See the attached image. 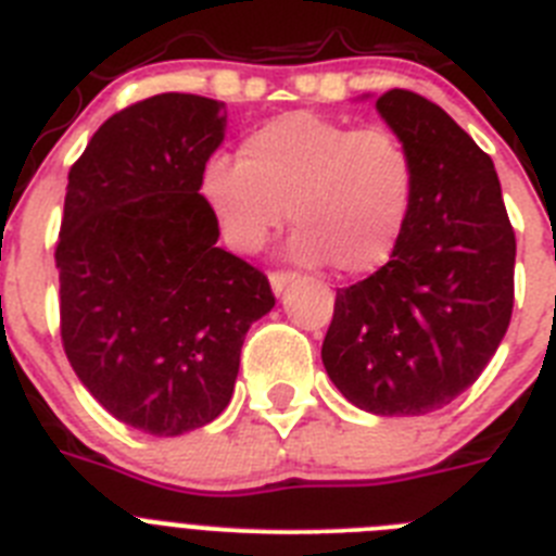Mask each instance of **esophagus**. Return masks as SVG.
I'll use <instances>...</instances> for the list:
<instances>
[{
	"label": "esophagus",
	"mask_w": 556,
	"mask_h": 556,
	"mask_svg": "<svg viewBox=\"0 0 556 556\" xmlns=\"http://www.w3.org/2000/svg\"><path fill=\"white\" fill-rule=\"evenodd\" d=\"M292 281H294V273H283V269L281 273H269V287H273L275 294H281Z\"/></svg>",
	"instance_id": "esophagus-1"
}]
</instances>
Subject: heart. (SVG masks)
Here are the masks:
<instances>
[{
  "label": "heart",
  "mask_w": 556,
  "mask_h": 556,
  "mask_svg": "<svg viewBox=\"0 0 556 556\" xmlns=\"http://www.w3.org/2000/svg\"><path fill=\"white\" fill-rule=\"evenodd\" d=\"M415 159L387 127H353L320 113L289 111L253 127L239 161L211 155L200 191L225 242L255 253L281 228L287 208L301 228L289 255L367 275L395 253L415 205Z\"/></svg>",
  "instance_id": "b5f03b06"
}]
</instances>
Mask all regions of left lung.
<instances>
[{
    "label": "left lung",
    "mask_w": 556,
    "mask_h": 556,
    "mask_svg": "<svg viewBox=\"0 0 556 556\" xmlns=\"http://www.w3.org/2000/svg\"><path fill=\"white\" fill-rule=\"evenodd\" d=\"M376 111L415 159V205L381 269L339 289L328 378L358 409H443L488 367L515 301V230L490 155L426 97L392 88Z\"/></svg>",
    "instance_id": "left-lung-1"
}]
</instances>
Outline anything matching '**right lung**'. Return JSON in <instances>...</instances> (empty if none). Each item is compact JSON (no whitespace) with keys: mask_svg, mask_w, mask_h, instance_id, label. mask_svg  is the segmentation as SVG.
Wrapping results in <instances>:
<instances>
[{"mask_svg":"<svg viewBox=\"0 0 556 556\" xmlns=\"http://www.w3.org/2000/svg\"><path fill=\"white\" fill-rule=\"evenodd\" d=\"M225 102L155 94L91 136L68 172L61 339L116 420L178 437L223 415L248 328L275 306L264 273L217 248L200 194L225 139Z\"/></svg>","mask_w":556,"mask_h":556,"instance_id":"add662e5","label":"right lung"}]
</instances>
